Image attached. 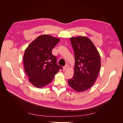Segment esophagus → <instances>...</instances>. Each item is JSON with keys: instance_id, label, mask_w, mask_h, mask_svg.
<instances>
[{"instance_id": "esophagus-1", "label": "esophagus", "mask_w": 123, "mask_h": 123, "mask_svg": "<svg viewBox=\"0 0 123 123\" xmlns=\"http://www.w3.org/2000/svg\"><path fill=\"white\" fill-rule=\"evenodd\" d=\"M69 65L67 64L66 65H65V66L64 67V68H63V70H64V71H66V70H68V69H69Z\"/></svg>"}]
</instances>
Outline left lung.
<instances>
[{"label":"left lung","mask_w":123,"mask_h":123,"mask_svg":"<svg viewBox=\"0 0 123 123\" xmlns=\"http://www.w3.org/2000/svg\"><path fill=\"white\" fill-rule=\"evenodd\" d=\"M70 40L75 62L73 76L68 82L74 90L83 92L91 88L97 79L101 64L100 55L92 41L86 37H71Z\"/></svg>","instance_id":"obj_1"}]
</instances>
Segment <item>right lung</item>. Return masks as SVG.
<instances>
[{"label":"right lung","instance_id":"1","mask_svg":"<svg viewBox=\"0 0 123 123\" xmlns=\"http://www.w3.org/2000/svg\"><path fill=\"white\" fill-rule=\"evenodd\" d=\"M59 40L49 35H42L25 49L23 58L25 71L30 82L36 87H43L50 83L59 69H62L52 54Z\"/></svg>","mask_w":123,"mask_h":123}]
</instances>
